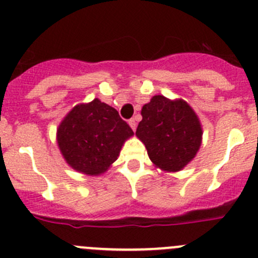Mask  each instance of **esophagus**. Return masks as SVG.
<instances>
[{"label":"esophagus","instance_id":"esophagus-1","mask_svg":"<svg viewBox=\"0 0 258 258\" xmlns=\"http://www.w3.org/2000/svg\"><path fill=\"white\" fill-rule=\"evenodd\" d=\"M129 125H131L132 129H133V131L136 132V129H137V122H136V119H134V117H133V119L129 120Z\"/></svg>","mask_w":258,"mask_h":258}]
</instances>
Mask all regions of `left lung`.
Masks as SVG:
<instances>
[{
	"instance_id": "1",
	"label": "left lung",
	"mask_w": 258,
	"mask_h": 258,
	"mask_svg": "<svg viewBox=\"0 0 258 258\" xmlns=\"http://www.w3.org/2000/svg\"><path fill=\"white\" fill-rule=\"evenodd\" d=\"M137 137L146 146L151 161L164 171H180L195 157L201 144L198 116L182 100L154 96L142 109Z\"/></svg>"
}]
</instances>
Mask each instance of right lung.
Wrapping results in <instances>:
<instances>
[{
  "label": "right lung",
  "instance_id": "right-lung-1",
  "mask_svg": "<svg viewBox=\"0 0 258 258\" xmlns=\"http://www.w3.org/2000/svg\"><path fill=\"white\" fill-rule=\"evenodd\" d=\"M132 127L100 100L77 105L58 127V146L67 163L86 175H100L116 161Z\"/></svg>",
  "mask_w": 258,
  "mask_h": 258
}]
</instances>
